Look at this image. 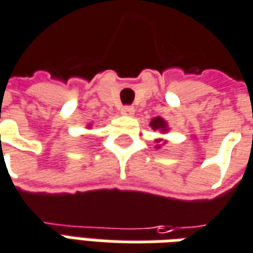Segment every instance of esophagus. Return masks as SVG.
<instances>
[{
    "mask_svg": "<svg viewBox=\"0 0 253 253\" xmlns=\"http://www.w3.org/2000/svg\"><path fill=\"white\" fill-rule=\"evenodd\" d=\"M122 115H126V116H132L134 115V112H135V109L132 108V107H130V105H126V107H123V108L121 109Z\"/></svg>",
    "mask_w": 253,
    "mask_h": 253,
    "instance_id": "esophagus-1",
    "label": "esophagus"
}]
</instances>
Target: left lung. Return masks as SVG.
Returning <instances> with one entry per match:
<instances>
[{"instance_id":"left-lung-1","label":"left lung","mask_w":253,"mask_h":253,"mask_svg":"<svg viewBox=\"0 0 253 253\" xmlns=\"http://www.w3.org/2000/svg\"><path fill=\"white\" fill-rule=\"evenodd\" d=\"M149 126L153 128V130H159V131H162V132H166L167 130H169V127H167V122L164 121L163 118H153L151 121V125ZM162 139H157L156 142H160ZM159 148H160V145H157Z\"/></svg>"}]
</instances>
